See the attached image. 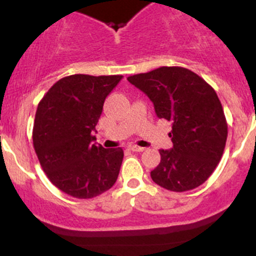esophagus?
<instances>
[{"label":"esophagus","instance_id":"1","mask_svg":"<svg viewBox=\"0 0 256 256\" xmlns=\"http://www.w3.org/2000/svg\"><path fill=\"white\" fill-rule=\"evenodd\" d=\"M128 148H130L131 151H134V152H142V151H144V147L136 146V144H130V146H128Z\"/></svg>","mask_w":256,"mask_h":256}]
</instances>
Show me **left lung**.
<instances>
[{
  "label": "left lung",
  "mask_w": 256,
  "mask_h": 256,
  "mask_svg": "<svg viewBox=\"0 0 256 256\" xmlns=\"http://www.w3.org/2000/svg\"><path fill=\"white\" fill-rule=\"evenodd\" d=\"M128 80L150 98L160 118L172 122L174 147L160 150L161 162L151 171L152 180L172 192L203 184L218 166L228 136L216 90L182 66H160Z\"/></svg>",
  "instance_id": "1"
}]
</instances>
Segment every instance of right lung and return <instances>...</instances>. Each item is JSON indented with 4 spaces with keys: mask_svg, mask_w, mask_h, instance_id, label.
Returning <instances> with one entry per match:
<instances>
[{
    "mask_svg": "<svg viewBox=\"0 0 256 256\" xmlns=\"http://www.w3.org/2000/svg\"><path fill=\"white\" fill-rule=\"evenodd\" d=\"M122 76L74 74L42 98L33 125V146L48 180L62 192L88 200L112 187L124 151L95 144V131L108 95Z\"/></svg>",
    "mask_w": 256,
    "mask_h": 256,
    "instance_id": "add662e5",
    "label": "right lung"
}]
</instances>
